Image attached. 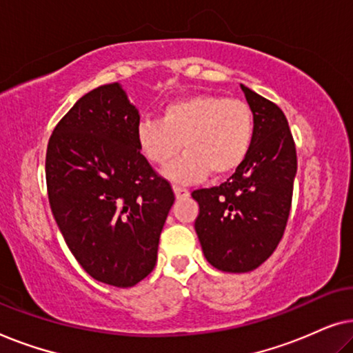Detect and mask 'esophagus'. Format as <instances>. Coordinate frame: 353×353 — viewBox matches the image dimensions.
Wrapping results in <instances>:
<instances>
[{
    "mask_svg": "<svg viewBox=\"0 0 353 353\" xmlns=\"http://www.w3.org/2000/svg\"><path fill=\"white\" fill-rule=\"evenodd\" d=\"M173 191H175V196L180 199V197H186L188 194H190V191L186 190V188H181V186H173Z\"/></svg>",
    "mask_w": 353,
    "mask_h": 353,
    "instance_id": "1",
    "label": "esophagus"
}]
</instances>
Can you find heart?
<instances>
[{
    "instance_id": "obj_1",
    "label": "heart",
    "mask_w": 353,
    "mask_h": 353,
    "mask_svg": "<svg viewBox=\"0 0 353 353\" xmlns=\"http://www.w3.org/2000/svg\"><path fill=\"white\" fill-rule=\"evenodd\" d=\"M254 139V114L244 101L197 94L163 105L161 119L144 117L137 125L143 157L163 167L185 148L167 170L170 180L191 183L234 172L248 157Z\"/></svg>"
}]
</instances>
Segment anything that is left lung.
<instances>
[{"instance_id":"obj_1","label":"left lung","mask_w":353,"mask_h":353,"mask_svg":"<svg viewBox=\"0 0 353 353\" xmlns=\"http://www.w3.org/2000/svg\"><path fill=\"white\" fill-rule=\"evenodd\" d=\"M254 114L248 157L225 183L191 192L199 202L194 221L212 267L245 273L262 265L286 230L297 172L296 143L276 104L241 85Z\"/></svg>"}]
</instances>
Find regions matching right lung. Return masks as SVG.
<instances>
[{
  "label": "right lung",
  "instance_id": "add662e5",
  "mask_svg": "<svg viewBox=\"0 0 353 353\" xmlns=\"http://www.w3.org/2000/svg\"><path fill=\"white\" fill-rule=\"evenodd\" d=\"M138 122L119 83L98 86L59 120L46 149L48 199L65 244L90 276L115 288L156 267L175 201L139 151Z\"/></svg>",
  "mask_w": 353,
  "mask_h": 353
}]
</instances>
